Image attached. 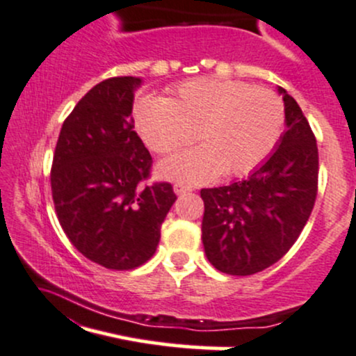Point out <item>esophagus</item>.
I'll return each mask as SVG.
<instances>
[{"instance_id": "esophagus-1", "label": "esophagus", "mask_w": 356, "mask_h": 356, "mask_svg": "<svg viewBox=\"0 0 356 356\" xmlns=\"http://www.w3.org/2000/svg\"><path fill=\"white\" fill-rule=\"evenodd\" d=\"M188 192H192V186L181 185V183H177V185H175V193H177V195H183V193Z\"/></svg>"}]
</instances>
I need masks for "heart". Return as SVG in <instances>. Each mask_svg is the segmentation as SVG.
<instances>
[{
  "mask_svg": "<svg viewBox=\"0 0 356 356\" xmlns=\"http://www.w3.org/2000/svg\"><path fill=\"white\" fill-rule=\"evenodd\" d=\"M134 122L149 149L170 154L195 138L202 145L159 164V175L202 183L225 171L240 177L257 168L276 145L284 124L283 101L266 87L199 76L173 87L168 97L144 96Z\"/></svg>",
  "mask_w": 356,
  "mask_h": 356,
  "instance_id": "b5f03b06",
  "label": "heart"
}]
</instances>
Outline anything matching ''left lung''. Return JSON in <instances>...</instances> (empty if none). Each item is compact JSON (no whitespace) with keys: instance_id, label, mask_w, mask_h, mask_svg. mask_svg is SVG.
Masks as SVG:
<instances>
[{"instance_id":"left-lung-1","label":"left lung","mask_w":356,"mask_h":356,"mask_svg":"<svg viewBox=\"0 0 356 356\" xmlns=\"http://www.w3.org/2000/svg\"><path fill=\"white\" fill-rule=\"evenodd\" d=\"M286 131L247 179L202 188V243L209 262L232 276L276 264L298 240L317 199L318 151L302 109L283 87Z\"/></svg>"}]
</instances>
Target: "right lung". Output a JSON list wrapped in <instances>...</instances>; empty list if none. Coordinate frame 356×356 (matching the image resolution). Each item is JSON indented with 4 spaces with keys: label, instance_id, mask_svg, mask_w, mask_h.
Here are the masks:
<instances>
[{
    "label": "right lung",
    "instance_id": "1",
    "mask_svg": "<svg viewBox=\"0 0 356 356\" xmlns=\"http://www.w3.org/2000/svg\"><path fill=\"white\" fill-rule=\"evenodd\" d=\"M138 76H113L86 94L63 122L51 192L73 247L113 270L147 262L177 200L168 181L145 185L152 157L134 130Z\"/></svg>",
    "mask_w": 356,
    "mask_h": 356
}]
</instances>
